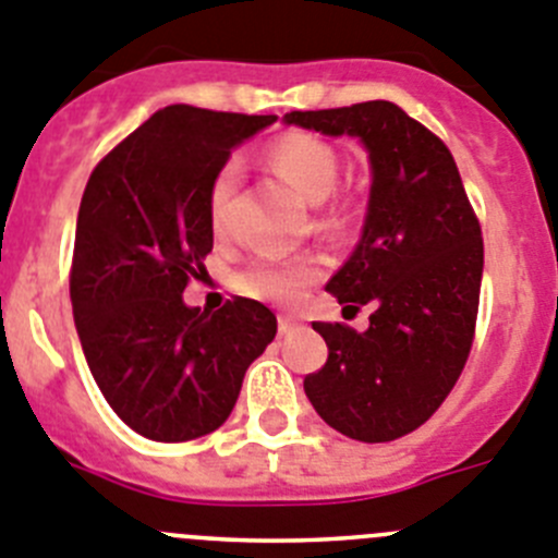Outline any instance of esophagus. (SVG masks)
Instances as JSON below:
<instances>
[{"instance_id": "1", "label": "esophagus", "mask_w": 558, "mask_h": 558, "mask_svg": "<svg viewBox=\"0 0 558 558\" xmlns=\"http://www.w3.org/2000/svg\"><path fill=\"white\" fill-rule=\"evenodd\" d=\"M306 326L304 324H299V320H293V318H279V335H299V331H304Z\"/></svg>"}]
</instances>
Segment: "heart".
I'll list each match as a JSON object with an SVG mask.
<instances>
[{
  "label": "heart",
  "instance_id": "b5f03b06",
  "mask_svg": "<svg viewBox=\"0 0 558 558\" xmlns=\"http://www.w3.org/2000/svg\"><path fill=\"white\" fill-rule=\"evenodd\" d=\"M270 173L282 185H288L295 196L310 207H318L335 193L337 177H340V160L329 143L315 135L293 132L274 143L265 155ZM234 191V168L223 166L209 185V221L221 229L227 223L229 202ZM320 276V268L313 259H276L257 257L245 265L234 284L243 295L259 301H276V304H293L304 295V290Z\"/></svg>",
  "mask_w": 558,
  "mask_h": 558
}]
</instances>
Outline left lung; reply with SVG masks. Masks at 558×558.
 Masks as SVG:
<instances>
[{"instance_id":"left-lung-1","label":"left lung","mask_w":558,"mask_h":558,"mask_svg":"<svg viewBox=\"0 0 558 558\" xmlns=\"http://www.w3.org/2000/svg\"><path fill=\"white\" fill-rule=\"evenodd\" d=\"M284 126L356 137L371 193L360 243L329 279L340 304H373L371 326L313 324L329 360L306 376L320 417L360 442L415 432L457 385L470 354L484 243L451 151L385 99L295 110Z\"/></svg>"}]
</instances>
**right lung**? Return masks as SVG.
Returning a JSON list of instances; mask_svg holds the SVG:
<instances>
[{"instance_id":"add662e5","label":"right lung","mask_w":558,"mask_h":558,"mask_svg":"<svg viewBox=\"0 0 558 558\" xmlns=\"http://www.w3.org/2000/svg\"><path fill=\"white\" fill-rule=\"evenodd\" d=\"M274 121L162 107L96 166L82 193L71 265L76 335L101 396L141 437L185 442L216 432L276 337V315L259 301L207 313L182 299L213 252V179Z\"/></svg>"}]
</instances>
